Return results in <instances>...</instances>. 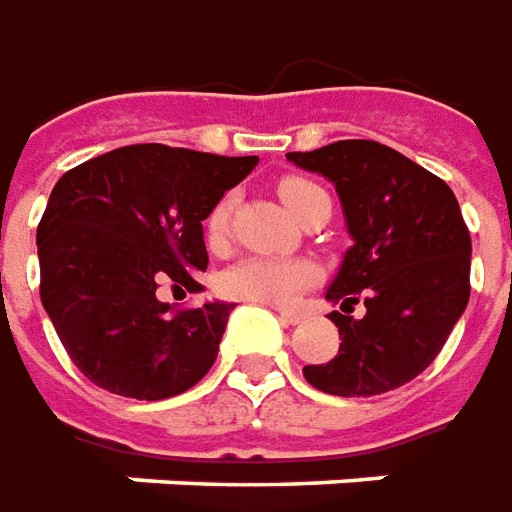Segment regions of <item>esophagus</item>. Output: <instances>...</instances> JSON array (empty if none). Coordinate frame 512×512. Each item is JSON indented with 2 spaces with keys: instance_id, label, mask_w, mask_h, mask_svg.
<instances>
[{
  "instance_id": "esophagus-1",
  "label": "esophagus",
  "mask_w": 512,
  "mask_h": 512,
  "mask_svg": "<svg viewBox=\"0 0 512 512\" xmlns=\"http://www.w3.org/2000/svg\"><path fill=\"white\" fill-rule=\"evenodd\" d=\"M278 317H281L286 325H297V322H303V314L295 311V308H278Z\"/></svg>"
}]
</instances>
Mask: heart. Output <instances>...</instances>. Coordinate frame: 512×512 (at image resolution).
Returning <instances> with one entry per match:
<instances>
[{
	"label": "heart",
	"instance_id": "obj_1",
	"mask_svg": "<svg viewBox=\"0 0 512 512\" xmlns=\"http://www.w3.org/2000/svg\"><path fill=\"white\" fill-rule=\"evenodd\" d=\"M284 204L300 217L306 204L322 192L314 181L284 179L278 184ZM228 217H231V198H223L212 206L206 215V239L220 245L226 239ZM317 278V270L300 259H281V256H248L231 264L228 270L217 275V292L228 300H245V303H262V306H284L297 292H303Z\"/></svg>",
	"mask_w": 512,
	"mask_h": 512
}]
</instances>
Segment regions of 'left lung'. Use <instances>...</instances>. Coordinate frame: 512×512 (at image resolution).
<instances>
[{
    "mask_svg": "<svg viewBox=\"0 0 512 512\" xmlns=\"http://www.w3.org/2000/svg\"><path fill=\"white\" fill-rule=\"evenodd\" d=\"M336 184L353 248L328 300L339 353L303 366L314 389L375 397L411 383L436 361L469 303L471 237L447 181L375 140H339L286 154ZM364 299L367 314L350 318Z\"/></svg>",
    "mask_w": 512,
    "mask_h": 512,
    "instance_id": "left-lung-1",
    "label": "left lung"
}]
</instances>
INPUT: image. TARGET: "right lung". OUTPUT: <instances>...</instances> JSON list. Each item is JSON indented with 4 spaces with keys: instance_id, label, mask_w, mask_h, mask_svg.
<instances>
[{
    "instance_id": "add662e5",
    "label": "right lung",
    "mask_w": 512,
    "mask_h": 512,
    "mask_svg": "<svg viewBox=\"0 0 512 512\" xmlns=\"http://www.w3.org/2000/svg\"><path fill=\"white\" fill-rule=\"evenodd\" d=\"M256 162L140 143L54 184L38 223L41 303L90 383L151 402L212 369L234 306L173 308L157 289H204L195 278L209 264L201 223Z\"/></svg>"
}]
</instances>
